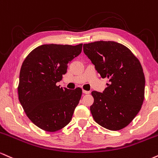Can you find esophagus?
Listing matches in <instances>:
<instances>
[{"label":"esophagus","instance_id":"obj_1","mask_svg":"<svg viewBox=\"0 0 158 158\" xmlns=\"http://www.w3.org/2000/svg\"><path fill=\"white\" fill-rule=\"evenodd\" d=\"M83 93H84V94H89L90 93V92H89V91H86V90H84V89H83Z\"/></svg>","mask_w":158,"mask_h":158}]
</instances>
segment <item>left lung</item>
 <instances>
[{
	"instance_id": "obj_1",
	"label": "left lung",
	"mask_w": 158,
	"mask_h": 158,
	"mask_svg": "<svg viewBox=\"0 0 158 158\" xmlns=\"http://www.w3.org/2000/svg\"><path fill=\"white\" fill-rule=\"evenodd\" d=\"M83 52L102 78L109 81L103 92H92V117L106 129L120 130L132 121L143 103L145 76L141 64L129 48L114 41L85 44Z\"/></svg>"
}]
</instances>
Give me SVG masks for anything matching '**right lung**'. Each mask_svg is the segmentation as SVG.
<instances>
[{
  "label": "right lung",
  "instance_id": "1",
  "mask_svg": "<svg viewBox=\"0 0 158 158\" xmlns=\"http://www.w3.org/2000/svg\"><path fill=\"white\" fill-rule=\"evenodd\" d=\"M82 46L44 44L33 49L22 64L18 99L29 120L43 130L54 132L66 127L79 103L81 88L63 89L56 83Z\"/></svg>",
  "mask_w": 158,
  "mask_h": 158
}]
</instances>
